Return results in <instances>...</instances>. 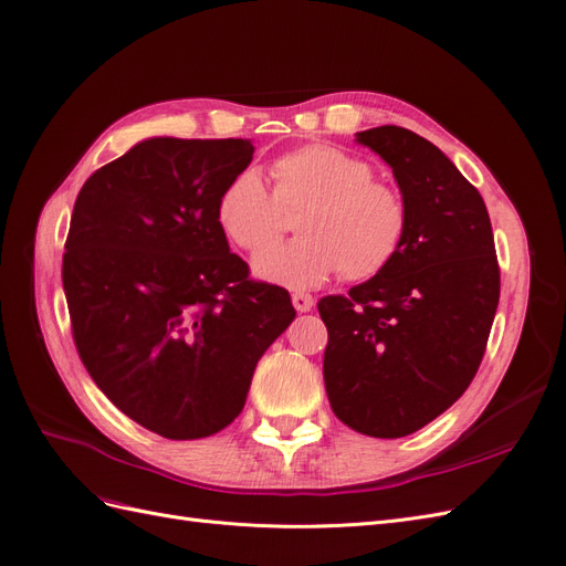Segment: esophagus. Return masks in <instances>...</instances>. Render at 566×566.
<instances>
[{"label":"esophagus","instance_id":"esophagus-1","mask_svg":"<svg viewBox=\"0 0 566 566\" xmlns=\"http://www.w3.org/2000/svg\"><path fill=\"white\" fill-rule=\"evenodd\" d=\"M293 306H295V310H297L300 314L312 312L314 297H312V295H304V293H295V295H293Z\"/></svg>","mask_w":566,"mask_h":566}]
</instances>
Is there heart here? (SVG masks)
Masks as SVG:
<instances>
[{"instance_id":"heart-1","label":"heart","mask_w":566,"mask_h":566,"mask_svg":"<svg viewBox=\"0 0 566 566\" xmlns=\"http://www.w3.org/2000/svg\"><path fill=\"white\" fill-rule=\"evenodd\" d=\"M273 193L254 167L238 172L217 200V221L248 252L269 248L283 229V210H300L297 241L254 256L260 281L312 290L339 271L368 281L399 254L408 212L391 186L375 181L370 163L352 153L310 144L285 153L271 167Z\"/></svg>"}]
</instances>
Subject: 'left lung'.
<instances>
[{
	"mask_svg": "<svg viewBox=\"0 0 566 566\" xmlns=\"http://www.w3.org/2000/svg\"><path fill=\"white\" fill-rule=\"evenodd\" d=\"M391 167L408 212L394 262L318 302L328 328L323 380L352 430L399 439L455 403L482 364L501 271L486 205L458 167L416 132H356Z\"/></svg>",
	"mask_w": 566,
	"mask_h": 566,
	"instance_id": "obj_1",
	"label": "left lung"
}]
</instances>
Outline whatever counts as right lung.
Listing matches in <instances>:
<instances>
[{"instance_id": "1", "label": "right lung", "mask_w": 566, "mask_h": 566, "mask_svg": "<svg viewBox=\"0 0 566 566\" xmlns=\"http://www.w3.org/2000/svg\"><path fill=\"white\" fill-rule=\"evenodd\" d=\"M250 139L150 136L84 181L63 290L84 368L165 439H202L241 413L254 366L295 318L287 290L254 283L217 221Z\"/></svg>"}]
</instances>
